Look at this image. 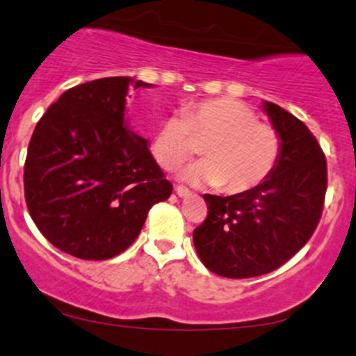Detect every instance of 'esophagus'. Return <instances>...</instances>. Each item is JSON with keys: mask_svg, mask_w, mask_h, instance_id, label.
Here are the masks:
<instances>
[{"mask_svg": "<svg viewBox=\"0 0 356 356\" xmlns=\"http://www.w3.org/2000/svg\"><path fill=\"white\" fill-rule=\"evenodd\" d=\"M175 193H177L179 197H189L191 194H193L188 188H184V186H177V188H175Z\"/></svg>", "mask_w": 356, "mask_h": 356, "instance_id": "1", "label": "esophagus"}]
</instances>
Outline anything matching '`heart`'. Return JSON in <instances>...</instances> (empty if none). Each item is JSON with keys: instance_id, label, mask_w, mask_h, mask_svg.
I'll list each match as a JSON object with an SVG mask.
<instances>
[{"instance_id": "heart-1", "label": "heart", "mask_w": 356, "mask_h": 356, "mask_svg": "<svg viewBox=\"0 0 356 356\" xmlns=\"http://www.w3.org/2000/svg\"><path fill=\"white\" fill-rule=\"evenodd\" d=\"M257 119L256 111L241 100H194L182 107V114L160 122L149 152L159 165L175 168L196 153V141H204V160L186 168L182 177L218 184L228 194L247 193L266 181L282 153L278 131Z\"/></svg>"}]
</instances>
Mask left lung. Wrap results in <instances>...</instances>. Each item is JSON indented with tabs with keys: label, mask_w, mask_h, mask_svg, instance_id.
I'll use <instances>...</instances> for the list:
<instances>
[{
	"label": "left lung",
	"mask_w": 356,
	"mask_h": 356,
	"mask_svg": "<svg viewBox=\"0 0 356 356\" xmlns=\"http://www.w3.org/2000/svg\"><path fill=\"white\" fill-rule=\"evenodd\" d=\"M282 140L271 175L257 188L234 196L204 194L208 216L193 241L209 271L225 278H254L285 264L317 228L327 189V163L309 128L264 102Z\"/></svg>",
	"instance_id": "1"
}]
</instances>
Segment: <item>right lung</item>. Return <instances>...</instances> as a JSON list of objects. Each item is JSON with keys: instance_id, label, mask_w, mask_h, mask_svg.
Masks as SVG:
<instances>
[{"instance_id": "add662e5", "label": "right lung", "mask_w": 356, "mask_h": 356, "mask_svg": "<svg viewBox=\"0 0 356 356\" xmlns=\"http://www.w3.org/2000/svg\"><path fill=\"white\" fill-rule=\"evenodd\" d=\"M131 87L149 85L111 76L66 90L30 138V216L52 245L80 259H111L128 249L149 208L172 194L148 141L124 122Z\"/></svg>"}]
</instances>
